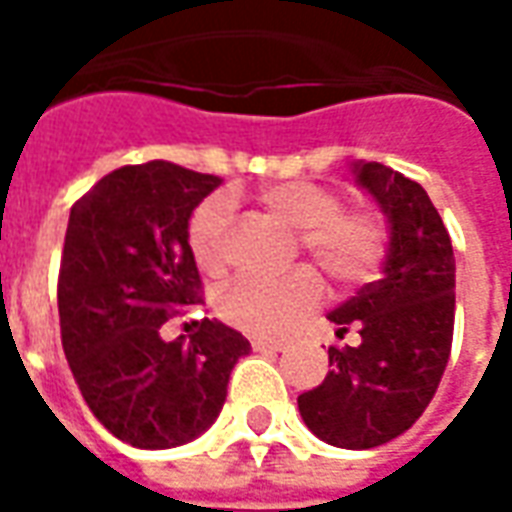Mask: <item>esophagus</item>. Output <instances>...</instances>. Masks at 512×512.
Listing matches in <instances>:
<instances>
[{
	"instance_id": "esophagus-1",
	"label": "esophagus",
	"mask_w": 512,
	"mask_h": 512,
	"mask_svg": "<svg viewBox=\"0 0 512 512\" xmlns=\"http://www.w3.org/2000/svg\"><path fill=\"white\" fill-rule=\"evenodd\" d=\"M255 351H285V343L282 340H268V337H252L249 340Z\"/></svg>"
}]
</instances>
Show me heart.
I'll return each mask as SVG.
<instances>
[{
  "label": "heart",
  "instance_id": "b5f03b06",
  "mask_svg": "<svg viewBox=\"0 0 512 512\" xmlns=\"http://www.w3.org/2000/svg\"><path fill=\"white\" fill-rule=\"evenodd\" d=\"M274 219L296 230V249L307 252L334 288H356L373 277L389 255L392 227L378 208H343L340 191L312 180H282L257 191ZM233 205L211 197L191 213L189 249L205 274L230 263ZM321 301V279L310 266L279 274H244L219 296V315L249 334L290 332Z\"/></svg>",
  "mask_w": 512,
  "mask_h": 512
}]
</instances>
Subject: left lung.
<instances>
[{"mask_svg": "<svg viewBox=\"0 0 512 512\" xmlns=\"http://www.w3.org/2000/svg\"><path fill=\"white\" fill-rule=\"evenodd\" d=\"M356 183L381 205L392 244L376 282L329 312L337 337L321 386L299 395L301 419L318 439L370 450L406 433L428 408L450 359L455 257L447 227L417 180L378 161L356 164Z\"/></svg>", "mask_w": 512, "mask_h": 512, "instance_id": "1", "label": "left lung"}]
</instances>
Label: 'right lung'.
<instances>
[{
    "label": "right lung",
    "mask_w": 512,
    "mask_h": 512,
    "mask_svg": "<svg viewBox=\"0 0 512 512\" xmlns=\"http://www.w3.org/2000/svg\"><path fill=\"white\" fill-rule=\"evenodd\" d=\"M219 183L172 161L128 164L71 208L57 279L62 351L95 419L139 450L211 428L230 370L249 354L244 334L208 318L189 340H161L172 315L202 304L189 219Z\"/></svg>",
    "instance_id": "obj_1"
}]
</instances>
